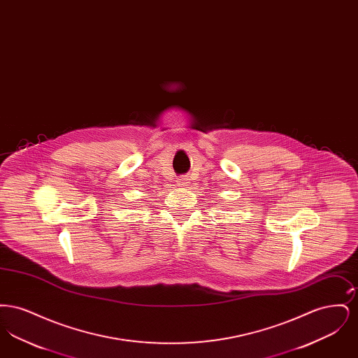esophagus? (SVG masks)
I'll return each mask as SVG.
<instances>
[{
    "mask_svg": "<svg viewBox=\"0 0 358 358\" xmlns=\"http://www.w3.org/2000/svg\"><path fill=\"white\" fill-rule=\"evenodd\" d=\"M177 184H178V187H189V178L187 177H180L178 180H177Z\"/></svg>",
    "mask_w": 358,
    "mask_h": 358,
    "instance_id": "1",
    "label": "esophagus"
}]
</instances>
